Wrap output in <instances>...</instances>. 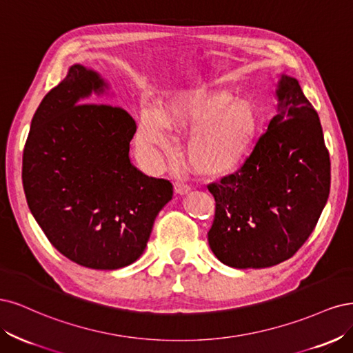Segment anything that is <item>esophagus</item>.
I'll list each match as a JSON object with an SVG mask.
<instances>
[{
  "label": "esophagus",
  "mask_w": 353,
  "mask_h": 353,
  "mask_svg": "<svg viewBox=\"0 0 353 353\" xmlns=\"http://www.w3.org/2000/svg\"><path fill=\"white\" fill-rule=\"evenodd\" d=\"M174 192L177 193V195H186V193H189L190 192V186H188V185H183V183H177L174 185Z\"/></svg>",
  "instance_id": "1"
}]
</instances>
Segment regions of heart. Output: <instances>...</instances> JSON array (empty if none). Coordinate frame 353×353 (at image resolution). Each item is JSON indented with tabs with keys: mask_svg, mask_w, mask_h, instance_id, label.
Segmentation results:
<instances>
[{
	"mask_svg": "<svg viewBox=\"0 0 353 353\" xmlns=\"http://www.w3.org/2000/svg\"><path fill=\"white\" fill-rule=\"evenodd\" d=\"M192 132L185 155L195 173L208 179L229 177L251 155L259 132V117L251 102L233 99L223 90L179 94L160 108L139 112L136 142L142 151L168 152L170 132Z\"/></svg>",
	"mask_w": 353,
	"mask_h": 353,
	"instance_id": "obj_1",
	"label": "heart"
}]
</instances>
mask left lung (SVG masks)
Instances as JSON below:
<instances>
[{
  "label": "left lung",
  "instance_id": "obj_1",
  "mask_svg": "<svg viewBox=\"0 0 353 353\" xmlns=\"http://www.w3.org/2000/svg\"><path fill=\"white\" fill-rule=\"evenodd\" d=\"M277 112L243 167L208 185V243L223 264L267 268L296 254L330 193V157L316 111L296 79L280 74Z\"/></svg>",
  "mask_w": 353,
  "mask_h": 353
}]
</instances>
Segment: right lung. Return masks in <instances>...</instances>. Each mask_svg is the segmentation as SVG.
I'll use <instances>...</instances> for the list:
<instances>
[{
	"instance_id": "1",
	"label": "right lung",
	"mask_w": 353,
	"mask_h": 353,
	"mask_svg": "<svg viewBox=\"0 0 353 353\" xmlns=\"http://www.w3.org/2000/svg\"><path fill=\"white\" fill-rule=\"evenodd\" d=\"M99 73L73 64L43 97L23 151L29 210L57 251L94 270L133 264L173 185L148 177L130 163L136 123L110 104Z\"/></svg>"
}]
</instances>
